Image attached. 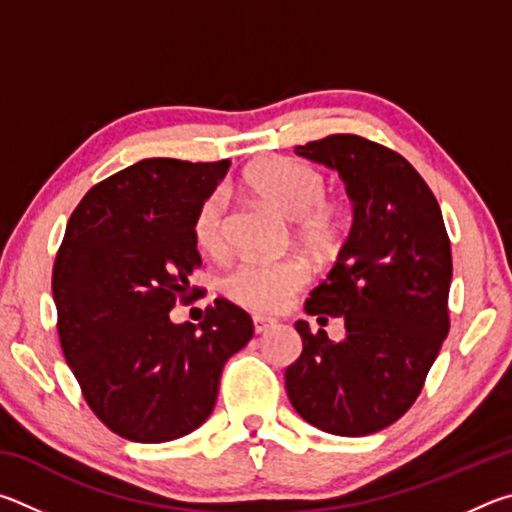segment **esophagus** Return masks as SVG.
<instances>
[{"label": "esophagus", "mask_w": 512, "mask_h": 512, "mask_svg": "<svg viewBox=\"0 0 512 512\" xmlns=\"http://www.w3.org/2000/svg\"><path fill=\"white\" fill-rule=\"evenodd\" d=\"M275 325V320L271 318H264V316H253V327H255V334H264L268 332Z\"/></svg>", "instance_id": "1"}]
</instances>
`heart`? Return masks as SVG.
Segmentation results:
<instances>
[{
	"label": "heart",
	"instance_id": "heart-1",
	"mask_svg": "<svg viewBox=\"0 0 512 512\" xmlns=\"http://www.w3.org/2000/svg\"><path fill=\"white\" fill-rule=\"evenodd\" d=\"M244 185L284 219L298 223L300 237L325 246L334 237V214L325 205L327 180L311 164L291 158L255 162L244 173ZM194 239L205 253L225 248V194L214 189L203 198L194 216ZM307 282V268L296 259L264 262L244 259L223 277L228 296L253 311H277Z\"/></svg>",
	"mask_w": 512,
	"mask_h": 512
}]
</instances>
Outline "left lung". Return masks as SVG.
Returning <instances> with one entry per match:
<instances>
[{
    "label": "left lung",
    "instance_id": "8db88e82",
    "mask_svg": "<svg viewBox=\"0 0 512 512\" xmlns=\"http://www.w3.org/2000/svg\"><path fill=\"white\" fill-rule=\"evenodd\" d=\"M296 153L339 173L354 221L305 302L311 316L343 318L345 336L329 341L298 320L302 354L284 384L302 420L334 436H368L411 409L447 339L452 248L443 212L402 155L359 135H329Z\"/></svg>",
    "mask_w": 512,
    "mask_h": 512
}]
</instances>
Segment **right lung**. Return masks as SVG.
Instances as JSON below:
<instances>
[{"label":"right lung","instance_id":"1","mask_svg":"<svg viewBox=\"0 0 512 512\" xmlns=\"http://www.w3.org/2000/svg\"><path fill=\"white\" fill-rule=\"evenodd\" d=\"M228 169L140 160L94 185L67 221L51 280L60 345L94 415L133 443L201 427L223 366L253 339V320L223 298L198 327L169 316L201 266L198 205Z\"/></svg>","mask_w":512,"mask_h":512}]
</instances>
